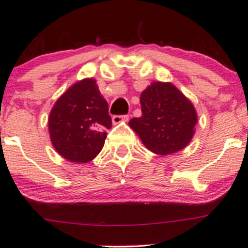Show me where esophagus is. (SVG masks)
Segmentation results:
<instances>
[{
	"label": "esophagus",
	"mask_w": 248,
	"mask_h": 248,
	"mask_svg": "<svg viewBox=\"0 0 248 248\" xmlns=\"http://www.w3.org/2000/svg\"><path fill=\"white\" fill-rule=\"evenodd\" d=\"M128 120V115H114L112 116V124H119L121 122H124Z\"/></svg>",
	"instance_id": "obj_1"
}]
</instances>
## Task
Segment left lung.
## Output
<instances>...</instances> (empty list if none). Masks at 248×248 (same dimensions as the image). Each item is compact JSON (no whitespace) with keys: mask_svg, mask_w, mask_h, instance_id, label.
<instances>
[{"mask_svg":"<svg viewBox=\"0 0 248 248\" xmlns=\"http://www.w3.org/2000/svg\"><path fill=\"white\" fill-rule=\"evenodd\" d=\"M142 115L129 126L142 144L157 155H170L188 145L194 134L193 104L170 82H152L140 96Z\"/></svg>","mask_w":248,"mask_h":248,"instance_id":"1","label":"left lung"}]
</instances>
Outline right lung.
I'll list each match as a JSON object with an SVG mask.
<instances>
[{
  "mask_svg": "<svg viewBox=\"0 0 248 248\" xmlns=\"http://www.w3.org/2000/svg\"><path fill=\"white\" fill-rule=\"evenodd\" d=\"M110 127L108 103L93 79L69 87L50 111L52 145L63 158L76 163L90 162L101 152Z\"/></svg>",
  "mask_w": 248,
  "mask_h": 248,
  "instance_id": "1",
  "label": "right lung"
}]
</instances>
